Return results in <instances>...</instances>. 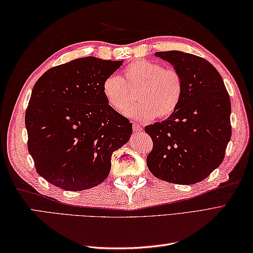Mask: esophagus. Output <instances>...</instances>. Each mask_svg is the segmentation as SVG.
Here are the masks:
<instances>
[{
    "label": "esophagus",
    "instance_id": "obj_1",
    "mask_svg": "<svg viewBox=\"0 0 253 253\" xmlns=\"http://www.w3.org/2000/svg\"><path fill=\"white\" fill-rule=\"evenodd\" d=\"M132 127H133V130L137 131V132H140V131H142V126L140 125V124H138V123H133V124H132Z\"/></svg>",
    "mask_w": 253,
    "mask_h": 253
}]
</instances>
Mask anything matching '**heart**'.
<instances>
[{
	"label": "heart",
	"instance_id": "b5f03b06",
	"mask_svg": "<svg viewBox=\"0 0 253 253\" xmlns=\"http://www.w3.org/2000/svg\"><path fill=\"white\" fill-rule=\"evenodd\" d=\"M137 89L138 101L127 109L131 91ZM184 84L180 74L152 61H137L127 66L123 77L109 75L102 83L106 103L111 109L138 120L168 118L178 107Z\"/></svg>",
	"mask_w": 253,
	"mask_h": 253
}]
</instances>
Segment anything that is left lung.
Instances as JSON below:
<instances>
[{
	"instance_id": "1",
	"label": "left lung",
	"mask_w": 253,
	"mask_h": 253,
	"mask_svg": "<svg viewBox=\"0 0 253 253\" xmlns=\"http://www.w3.org/2000/svg\"><path fill=\"white\" fill-rule=\"evenodd\" d=\"M182 78V96L169 118L144 128L153 141L147 165L157 178L179 185L206 179L223 162L229 139L230 99L221 75L203 57L157 52Z\"/></svg>"
}]
</instances>
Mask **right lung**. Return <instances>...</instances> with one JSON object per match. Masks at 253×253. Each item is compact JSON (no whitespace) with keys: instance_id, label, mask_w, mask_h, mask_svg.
<instances>
[{"instance_id":"1","label":"right lung","mask_w":253,"mask_h":253,"mask_svg":"<svg viewBox=\"0 0 253 253\" xmlns=\"http://www.w3.org/2000/svg\"><path fill=\"white\" fill-rule=\"evenodd\" d=\"M122 64L76 58L37 80L25 115L28 151L50 184L87 190L109 176L112 153L132 133V124L111 109L102 92L104 78Z\"/></svg>"}]
</instances>
